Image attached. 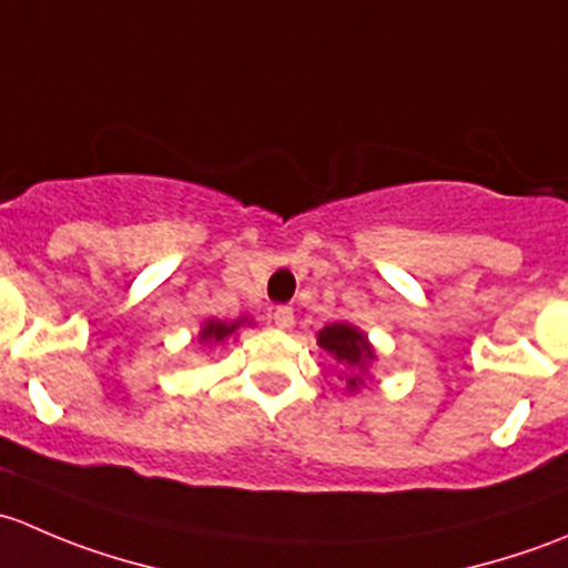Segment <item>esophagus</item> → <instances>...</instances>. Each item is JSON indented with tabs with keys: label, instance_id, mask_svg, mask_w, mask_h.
Wrapping results in <instances>:
<instances>
[{
	"label": "esophagus",
	"instance_id": "1",
	"mask_svg": "<svg viewBox=\"0 0 568 568\" xmlns=\"http://www.w3.org/2000/svg\"><path fill=\"white\" fill-rule=\"evenodd\" d=\"M272 318H274V324L280 326V329H291V326H294V311H291V307H285V305L274 307Z\"/></svg>",
	"mask_w": 568,
	"mask_h": 568
}]
</instances>
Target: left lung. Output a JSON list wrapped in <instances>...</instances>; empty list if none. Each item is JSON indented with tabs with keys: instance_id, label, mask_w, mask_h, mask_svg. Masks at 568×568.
I'll return each instance as SVG.
<instances>
[{
	"instance_id": "obj_1",
	"label": "left lung",
	"mask_w": 568,
	"mask_h": 568,
	"mask_svg": "<svg viewBox=\"0 0 568 568\" xmlns=\"http://www.w3.org/2000/svg\"><path fill=\"white\" fill-rule=\"evenodd\" d=\"M318 346L324 352H329L337 363H343L346 368L357 371L346 379L348 390H357L363 385V374L368 371V365L376 359L374 346L368 343L365 332H359L357 326L346 324V321H337V324H326L318 332Z\"/></svg>"
}]
</instances>
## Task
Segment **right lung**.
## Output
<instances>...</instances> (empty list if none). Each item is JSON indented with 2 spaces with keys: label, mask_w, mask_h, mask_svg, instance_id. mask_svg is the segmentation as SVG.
<instances>
[{
  "label": "right lung",
  "mask_w": 568,
  "mask_h": 568,
  "mask_svg": "<svg viewBox=\"0 0 568 568\" xmlns=\"http://www.w3.org/2000/svg\"><path fill=\"white\" fill-rule=\"evenodd\" d=\"M242 324H250L247 318H236V321H216V318H209L203 324V329H200V343H222L227 341L231 335H236V329Z\"/></svg>",
  "instance_id": "1"
}]
</instances>
